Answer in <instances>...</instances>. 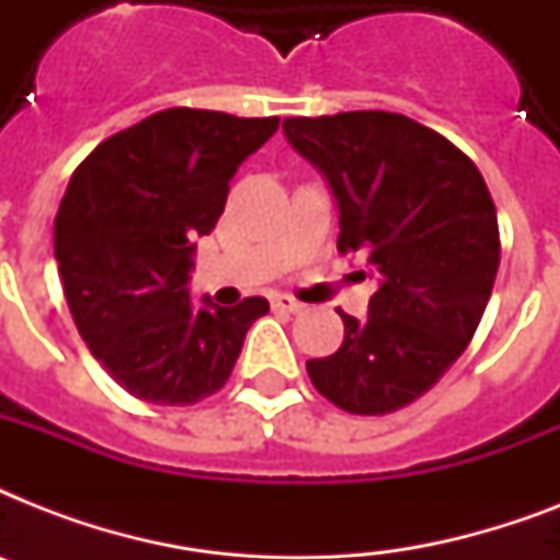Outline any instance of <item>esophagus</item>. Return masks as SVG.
<instances>
[{
  "instance_id": "1",
  "label": "esophagus",
  "mask_w": 560,
  "mask_h": 560,
  "mask_svg": "<svg viewBox=\"0 0 560 560\" xmlns=\"http://www.w3.org/2000/svg\"><path fill=\"white\" fill-rule=\"evenodd\" d=\"M302 302L293 296H272V311H288V314H302Z\"/></svg>"
}]
</instances>
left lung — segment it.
<instances>
[{
  "instance_id": "8db88e82",
  "label": "left lung",
  "mask_w": 560,
  "mask_h": 560,
  "mask_svg": "<svg viewBox=\"0 0 560 560\" xmlns=\"http://www.w3.org/2000/svg\"><path fill=\"white\" fill-rule=\"evenodd\" d=\"M281 130L337 197V249L381 281L366 319L340 311L346 340L307 360L311 383L354 416L395 412L456 363L486 314L500 267L494 200L456 144L400 113L284 118Z\"/></svg>"
}]
</instances>
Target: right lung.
Listing matches in <instances>:
<instances>
[{
    "instance_id": "right-lung-1",
    "label": "right lung",
    "mask_w": 560,
    "mask_h": 560,
    "mask_svg": "<svg viewBox=\"0 0 560 560\" xmlns=\"http://www.w3.org/2000/svg\"><path fill=\"white\" fill-rule=\"evenodd\" d=\"M279 118L174 107L109 136L74 168L55 218V258L72 319L133 398L186 407L229 381L249 325L270 311L191 305L194 241L223 214L237 165Z\"/></svg>"
}]
</instances>
